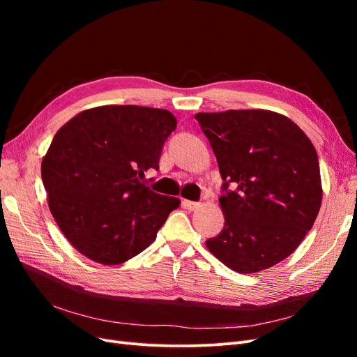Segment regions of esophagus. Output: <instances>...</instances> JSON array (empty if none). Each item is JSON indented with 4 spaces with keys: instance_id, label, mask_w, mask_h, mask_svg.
Masks as SVG:
<instances>
[{
    "instance_id": "1",
    "label": "esophagus",
    "mask_w": 357,
    "mask_h": 357,
    "mask_svg": "<svg viewBox=\"0 0 357 357\" xmlns=\"http://www.w3.org/2000/svg\"><path fill=\"white\" fill-rule=\"evenodd\" d=\"M183 207L185 208H188V210H195V208H198L199 207V202H195V201H189V199H183Z\"/></svg>"
}]
</instances>
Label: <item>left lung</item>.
<instances>
[{
	"label": "left lung",
	"instance_id": "obj_1",
	"mask_svg": "<svg viewBox=\"0 0 357 357\" xmlns=\"http://www.w3.org/2000/svg\"><path fill=\"white\" fill-rule=\"evenodd\" d=\"M223 180L222 232L205 241L236 273L282 262L314 225L321 204L314 146L289 117L268 110L195 116Z\"/></svg>",
	"mask_w": 357,
	"mask_h": 357
}]
</instances>
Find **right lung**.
I'll return each mask as SVG.
<instances>
[{
	"label": "right lung",
	"instance_id": "right-lung-1",
	"mask_svg": "<svg viewBox=\"0 0 357 357\" xmlns=\"http://www.w3.org/2000/svg\"><path fill=\"white\" fill-rule=\"evenodd\" d=\"M177 128L168 110L104 105L63 125L41 162L49 208L66 238L86 257L119 265L152 244L180 205L144 185L159 169Z\"/></svg>",
	"mask_w": 357,
	"mask_h": 357
}]
</instances>
